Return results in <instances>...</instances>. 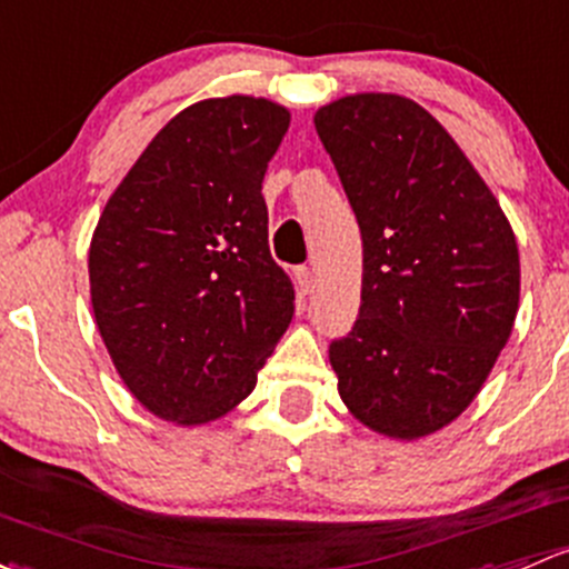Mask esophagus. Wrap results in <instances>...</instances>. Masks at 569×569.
<instances>
[{"label": "esophagus", "instance_id": "esophagus-1", "mask_svg": "<svg viewBox=\"0 0 569 569\" xmlns=\"http://www.w3.org/2000/svg\"><path fill=\"white\" fill-rule=\"evenodd\" d=\"M295 283H297V289L302 291V295H308V291L313 289V283H316V274L310 272L308 267H297L295 269Z\"/></svg>", "mask_w": 569, "mask_h": 569}]
</instances>
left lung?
Listing matches in <instances>:
<instances>
[{
    "mask_svg": "<svg viewBox=\"0 0 569 569\" xmlns=\"http://www.w3.org/2000/svg\"><path fill=\"white\" fill-rule=\"evenodd\" d=\"M362 234L360 319L330 346L346 409L417 441L458 420L510 340L521 259L486 179L436 117L392 92L321 106Z\"/></svg>",
    "mask_w": 569,
    "mask_h": 569,
    "instance_id": "left-lung-1",
    "label": "left lung"
}]
</instances>
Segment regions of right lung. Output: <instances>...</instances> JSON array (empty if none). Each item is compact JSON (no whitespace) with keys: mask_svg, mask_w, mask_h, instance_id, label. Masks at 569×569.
Listing matches in <instances>:
<instances>
[{"mask_svg":"<svg viewBox=\"0 0 569 569\" xmlns=\"http://www.w3.org/2000/svg\"><path fill=\"white\" fill-rule=\"evenodd\" d=\"M291 113L253 94L179 111L111 193L89 242L94 325L130 395L207 426L253 392L295 286L269 256L261 179Z\"/></svg>","mask_w":569,"mask_h":569,"instance_id":"add662e5","label":"right lung"}]
</instances>
